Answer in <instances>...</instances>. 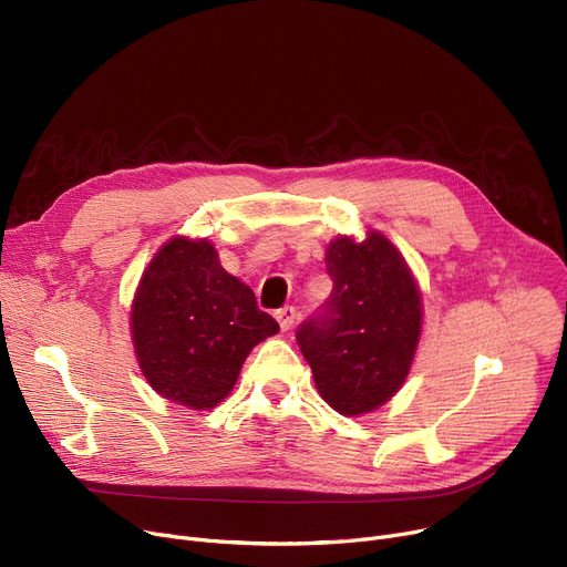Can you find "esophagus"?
Listing matches in <instances>:
<instances>
[{"label": "esophagus", "instance_id": "1", "mask_svg": "<svg viewBox=\"0 0 567 567\" xmlns=\"http://www.w3.org/2000/svg\"><path fill=\"white\" fill-rule=\"evenodd\" d=\"M296 308L293 306H285V308H280L278 312H276V317H278V323H280V329L287 333V331H291V326H293V321H296Z\"/></svg>", "mask_w": 567, "mask_h": 567}]
</instances>
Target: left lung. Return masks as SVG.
<instances>
[{
    "instance_id": "8db88e82",
    "label": "left lung",
    "mask_w": 567,
    "mask_h": 567,
    "mask_svg": "<svg viewBox=\"0 0 567 567\" xmlns=\"http://www.w3.org/2000/svg\"><path fill=\"white\" fill-rule=\"evenodd\" d=\"M333 291L299 326V342L319 395L342 415L389 402L411 370L423 303L404 257L379 231L365 241L338 236L326 248Z\"/></svg>"
}]
</instances>
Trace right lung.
<instances>
[{
	"label": "right lung",
	"mask_w": 567,
	"mask_h": 567,
	"mask_svg": "<svg viewBox=\"0 0 567 567\" xmlns=\"http://www.w3.org/2000/svg\"><path fill=\"white\" fill-rule=\"evenodd\" d=\"M278 321L248 285L220 266L206 238L174 236L148 261L135 291L131 333L152 389L190 409L223 402L255 344Z\"/></svg>",
	"instance_id": "obj_1"
}]
</instances>
